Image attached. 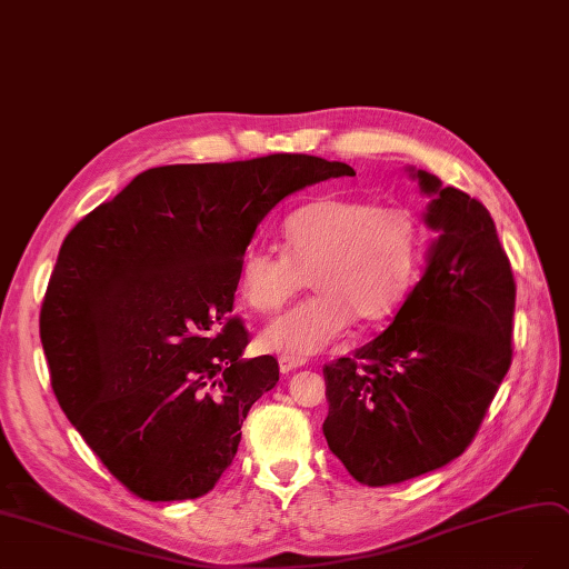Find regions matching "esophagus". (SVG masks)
<instances>
[{"label":"esophagus","instance_id":"1","mask_svg":"<svg viewBox=\"0 0 569 569\" xmlns=\"http://www.w3.org/2000/svg\"><path fill=\"white\" fill-rule=\"evenodd\" d=\"M307 363V359H302V356H281L279 359V368H281V372H290V370H298V368H302Z\"/></svg>","mask_w":569,"mask_h":569}]
</instances>
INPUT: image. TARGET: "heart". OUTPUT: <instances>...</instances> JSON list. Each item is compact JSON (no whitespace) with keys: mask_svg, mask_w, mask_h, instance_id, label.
Instances as JSON below:
<instances>
[{"mask_svg":"<svg viewBox=\"0 0 569 569\" xmlns=\"http://www.w3.org/2000/svg\"><path fill=\"white\" fill-rule=\"evenodd\" d=\"M283 248H250L239 262V290L250 309L273 313L305 288L317 296L271 321L262 340L271 351L309 356L353 323H382L417 281L425 222L403 203L370 197H323L290 213Z\"/></svg>","mask_w":569,"mask_h":569,"instance_id":"b5f03b06","label":"heart"}]
</instances>
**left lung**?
Returning <instances> with one entry per match:
<instances>
[{
  "label": "left lung",
  "mask_w": 569,
  "mask_h": 569,
  "mask_svg": "<svg viewBox=\"0 0 569 569\" xmlns=\"http://www.w3.org/2000/svg\"><path fill=\"white\" fill-rule=\"evenodd\" d=\"M415 176L433 197L422 277L382 335L323 368L328 448L368 488L465 452L513 359L516 281L488 208Z\"/></svg>",
  "instance_id": "8db88e82"
}]
</instances>
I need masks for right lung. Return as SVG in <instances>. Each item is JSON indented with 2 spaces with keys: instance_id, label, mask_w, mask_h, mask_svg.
<instances>
[{
  "instance_id": "obj_1",
  "label": "right lung",
  "mask_w": 569,
  "mask_h": 569,
  "mask_svg": "<svg viewBox=\"0 0 569 569\" xmlns=\"http://www.w3.org/2000/svg\"><path fill=\"white\" fill-rule=\"evenodd\" d=\"M353 168L309 154L176 163L140 173L66 237L39 313L62 412L121 486L197 499L237 457L277 387L273 356L241 359L239 262L283 197Z\"/></svg>"
}]
</instances>
